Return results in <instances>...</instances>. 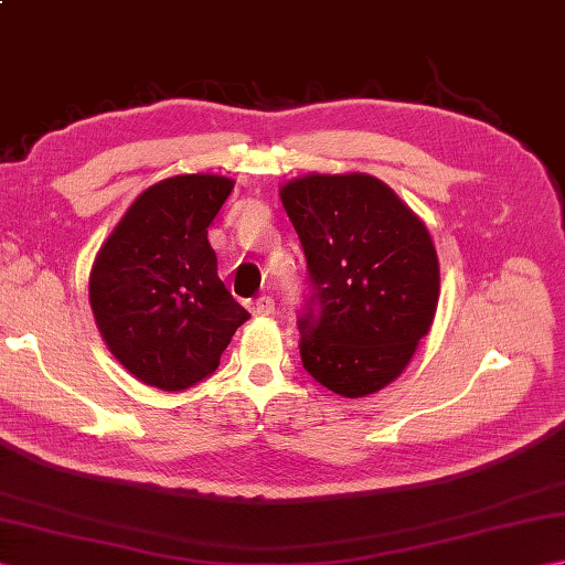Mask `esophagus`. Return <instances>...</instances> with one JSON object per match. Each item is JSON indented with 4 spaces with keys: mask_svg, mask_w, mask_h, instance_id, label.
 <instances>
[{
    "mask_svg": "<svg viewBox=\"0 0 565 565\" xmlns=\"http://www.w3.org/2000/svg\"><path fill=\"white\" fill-rule=\"evenodd\" d=\"M249 313L252 316H271L274 313V301L269 296H259L257 301H249Z\"/></svg>",
    "mask_w": 565,
    "mask_h": 565,
    "instance_id": "34e87169",
    "label": "esophagus"
}]
</instances>
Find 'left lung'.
I'll use <instances>...</instances> for the list:
<instances>
[{"instance_id": "obj_1", "label": "left lung", "mask_w": 565, "mask_h": 565, "mask_svg": "<svg viewBox=\"0 0 565 565\" xmlns=\"http://www.w3.org/2000/svg\"><path fill=\"white\" fill-rule=\"evenodd\" d=\"M320 316L298 320L303 369L342 398L386 388L431 328L439 259L427 225L366 172L303 174L281 184Z\"/></svg>"}]
</instances>
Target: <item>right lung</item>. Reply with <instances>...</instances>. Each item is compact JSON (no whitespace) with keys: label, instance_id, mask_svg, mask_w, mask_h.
Here are the masks:
<instances>
[{"label":"right lung","instance_id":"1","mask_svg":"<svg viewBox=\"0 0 565 565\" xmlns=\"http://www.w3.org/2000/svg\"><path fill=\"white\" fill-rule=\"evenodd\" d=\"M235 182L174 174L148 186L104 239L89 274L102 340L128 374L182 391L213 374L249 318L218 279L209 225Z\"/></svg>","mask_w":565,"mask_h":565}]
</instances>
